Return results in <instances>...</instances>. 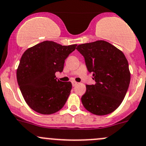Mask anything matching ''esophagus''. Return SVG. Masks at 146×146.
<instances>
[{
    "mask_svg": "<svg viewBox=\"0 0 146 146\" xmlns=\"http://www.w3.org/2000/svg\"><path fill=\"white\" fill-rule=\"evenodd\" d=\"M77 84H78V82H76V81H73V82H72V85H73V87H74V86H76Z\"/></svg>",
    "mask_w": 146,
    "mask_h": 146,
    "instance_id": "34e87169",
    "label": "esophagus"
}]
</instances>
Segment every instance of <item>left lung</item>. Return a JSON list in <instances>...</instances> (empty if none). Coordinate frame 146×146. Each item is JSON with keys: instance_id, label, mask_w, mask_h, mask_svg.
Wrapping results in <instances>:
<instances>
[{"instance_id": "left-lung-1", "label": "left lung", "mask_w": 146, "mask_h": 146, "mask_svg": "<svg viewBox=\"0 0 146 146\" xmlns=\"http://www.w3.org/2000/svg\"><path fill=\"white\" fill-rule=\"evenodd\" d=\"M76 49L85 58L96 82L86 85L82 105L96 115L110 114L119 106L129 85L130 72L125 54L104 40L81 44Z\"/></svg>"}]
</instances>
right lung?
<instances>
[{
	"label": "right lung",
	"mask_w": 146,
	"mask_h": 146,
	"mask_svg": "<svg viewBox=\"0 0 146 146\" xmlns=\"http://www.w3.org/2000/svg\"><path fill=\"white\" fill-rule=\"evenodd\" d=\"M76 46L44 41L23 54L17 79L23 97L31 109L40 114L50 115L65 105L72 84L56 80L55 73L62 72L65 59Z\"/></svg>",
	"instance_id": "add662e5"
}]
</instances>
